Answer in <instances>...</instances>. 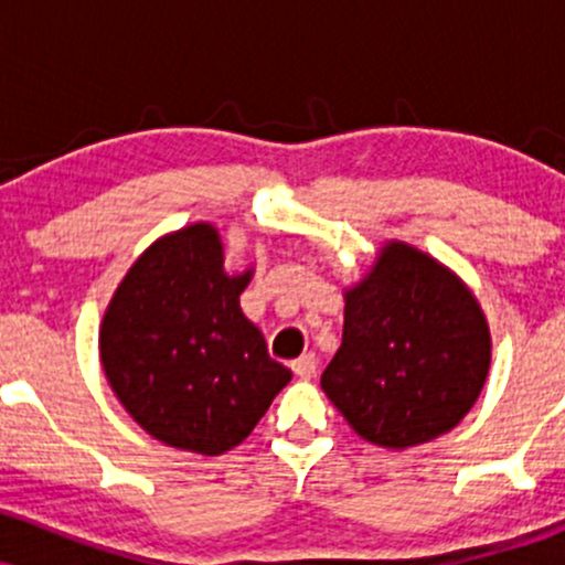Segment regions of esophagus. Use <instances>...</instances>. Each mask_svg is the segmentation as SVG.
<instances>
[{"label":"esophagus","instance_id":"obj_1","mask_svg":"<svg viewBox=\"0 0 565 565\" xmlns=\"http://www.w3.org/2000/svg\"><path fill=\"white\" fill-rule=\"evenodd\" d=\"M316 366H319V359H316L313 353H302L300 359L291 361V372L297 374V377L302 380H310L316 374Z\"/></svg>","mask_w":565,"mask_h":565}]
</instances>
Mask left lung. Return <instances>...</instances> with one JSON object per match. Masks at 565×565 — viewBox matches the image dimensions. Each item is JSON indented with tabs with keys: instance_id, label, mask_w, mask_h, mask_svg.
Instances as JSON below:
<instances>
[{
	"instance_id": "8db88e82",
	"label": "left lung",
	"mask_w": 565,
	"mask_h": 565,
	"mask_svg": "<svg viewBox=\"0 0 565 565\" xmlns=\"http://www.w3.org/2000/svg\"><path fill=\"white\" fill-rule=\"evenodd\" d=\"M489 364V323L472 291L430 255L391 242L345 291L342 345L321 387L361 438L406 449L459 425Z\"/></svg>"
}]
</instances>
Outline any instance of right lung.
<instances>
[{
    "label": "right lung",
    "instance_id": "1",
    "mask_svg": "<svg viewBox=\"0 0 565 565\" xmlns=\"http://www.w3.org/2000/svg\"><path fill=\"white\" fill-rule=\"evenodd\" d=\"M215 225L167 233L135 260L100 323L108 385L148 436L204 457L255 430L291 372L268 355Z\"/></svg>",
    "mask_w": 565,
    "mask_h": 565
}]
</instances>
